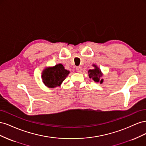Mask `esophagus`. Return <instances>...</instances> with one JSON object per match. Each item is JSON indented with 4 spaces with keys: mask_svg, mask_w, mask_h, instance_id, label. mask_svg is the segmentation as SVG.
Segmentation results:
<instances>
[{
    "mask_svg": "<svg viewBox=\"0 0 146 146\" xmlns=\"http://www.w3.org/2000/svg\"><path fill=\"white\" fill-rule=\"evenodd\" d=\"M82 70V69L80 66H78V67L76 68V70H77V72H81Z\"/></svg>",
    "mask_w": 146,
    "mask_h": 146,
    "instance_id": "esophagus-1",
    "label": "esophagus"
}]
</instances>
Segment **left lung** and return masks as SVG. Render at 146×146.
<instances>
[{
  "label": "left lung",
  "instance_id": "8db88e82",
  "mask_svg": "<svg viewBox=\"0 0 146 146\" xmlns=\"http://www.w3.org/2000/svg\"><path fill=\"white\" fill-rule=\"evenodd\" d=\"M92 66L94 68L92 69H90L88 71V76L90 78H92L95 82L96 83H100V84H102L104 82V79L101 78V77L103 76V73L102 72L101 70L98 66L93 64Z\"/></svg>",
  "mask_w": 146,
  "mask_h": 146
}]
</instances>
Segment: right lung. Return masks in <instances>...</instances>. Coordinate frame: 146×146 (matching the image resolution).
<instances>
[{
  "mask_svg": "<svg viewBox=\"0 0 146 146\" xmlns=\"http://www.w3.org/2000/svg\"><path fill=\"white\" fill-rule=\"evenodd\" d=\"M69 73V70L65 69L62 64L46 67L42 72V81L47 88H55L61 85Z\"/></svg>",
  "mask_w": 146,
  "mask_h": 146,
  "instance_id": "1",
  "label": "right lung"
}]
</instances>
